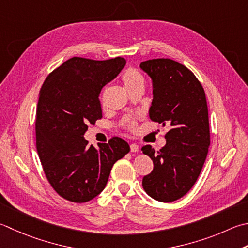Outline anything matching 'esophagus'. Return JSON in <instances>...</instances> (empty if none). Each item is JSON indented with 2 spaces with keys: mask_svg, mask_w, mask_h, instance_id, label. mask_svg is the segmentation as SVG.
<instances>
[{
  "mask_svg": "<svg viewBox=\"0 0 248 248\" xmlns=\"http://www.w3.org/2000/svg\"><path fill=\"white\" fill-rule=\"evenodd\" d=\"M139 149H140V147H139V145H138V144L132 143V144L130 145V150H131V153H137V152H139Z\"/></svg>",
  "mask_w": 248,
  "mask_h": 248,
  "instance_id": "esophagus-1",
  "label": "esophagus"
}]
</instances>
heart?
<instances>
[{
  "instance_id": "1",
  "label": "heart",
  "mask_w": 248,
  "mask_h": 248,
  "mask_svg": "<svg viewBox=\"0 0 248 248\" xmlns=\"http://www.w3.org/2000/svg\"><path fill=\"white\" fill-rule=\"evenodd\" d=\"M121 80H123L125 89L128 91L132 90L137 87L144 86V77L137 70L133 69V67H130V69L125 70L124 72L123 76H121ZM124 125L127 129L134 131L137 128V120L135 118H128L124 121Z\"/></svg>"
}]
</instances>
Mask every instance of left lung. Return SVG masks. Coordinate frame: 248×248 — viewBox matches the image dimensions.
Wrapping results in <instances>:
<instances>
[{"label":"left lung","mask_w":248,"mask_h":248,"mask_svg":"<svg viewBox=\"0 0 248 248\" xmlns=\"http://www.w3.org/2000/svg\"><path fill=\"white\" fill-rule=\"evenodd\" d=\"M140 67L153 81L149 118L171 128L166 134L167 144L159 152L150 145L142 147L154 162L142 185L155 200L173 202L195 185L207 156L210 124L205 92L195 74L174 60H147Z\"/></svg>","instance_id":"obj_1"}]
</instances>
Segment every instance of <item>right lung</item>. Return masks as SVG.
<instances>
[{
    "label": "right lung",
    "instance_id": "right-lung-1",
    "mask_svg": "<svg viewBox=\"0 0 248 248\" xmlns=\"http://www.w3.org/2000/svg\"><path fill=\"white\" fill-rule=\"evenodd\" d=\"M125 65L116 57L91 60L73 57L53 70L40 91L36 119V149L44 173L58 195L84 203L103 191L110 170L130 152L124 140L115 137L99 149L88 146V124L102 118L101 89Z\"/></svg>",
    "mask_w": 248,
    "mask_h": 248
}]
</instances>
